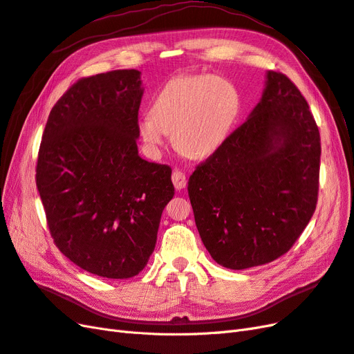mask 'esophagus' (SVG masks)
I'll use <instances>...</instances> for the list:
<instances>
[{"mask_svg":"<svg viewBox=\"0 0 354 354\" xmlns=\"http://www.w3.org/2000/svg\"><path fill=\"white\" fill-rule=\"evenodd\" d=\"M171 183H174L176 189H183L187 185V176L183 170H174L171 174Z\"/></svg>","mask_w":354,"mask_h":354,"instance_id":"esophagus-1","label":"esophagus"}]
</instances>
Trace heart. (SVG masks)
<instances>
[{"label":"heart","mask_w":354,"mask_h":354,"mask_svg":"<svg viewBox=\"0 0 354 354\" xmlns=\"http://www.w3.org/2000/svg\"><path fill=\"white\" fill-rule=\"evenodd\" d=\"M240 109V93L228 80L203 74L178 75L161 87L138 129L151 149L158 151L166 135H171L179 153L206 158L224 145Z\"/></svg>","instance_id":"b5f03b06"}]
</instances>
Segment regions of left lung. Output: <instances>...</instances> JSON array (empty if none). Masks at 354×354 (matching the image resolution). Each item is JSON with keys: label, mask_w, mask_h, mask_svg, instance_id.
<instances>
[{"label": "left lung", "mask_w": 354, "mask_h": 354, "mask_svg": "<svg viewBox=\"0 0 354 354\" xmlns=\"http://www.w3.org/2000/svg\"><path fill=\"white\" fill-rule=\"evenodd\" d=\"M320 153L306 97L268 71L261 102L188 179L198 234L218 264L243 270L289 252L316 210Z\"/></svg>", "instance_id": "8db88e82"}]
</instances>
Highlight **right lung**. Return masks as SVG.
Here are the masks:
<instances>
[{
  "label": "right lung",
  "mask_w": 354,
  "mask_h": 354,
  "mask_svg": "<svg viewBox=\"0 0 354 354\" xmlns=\"http://www.w3.org/2000/svg\"><path fill=\"white\" fill-rule=\"evenodd\" d=\"M142 88L136 69L80 78L50 111L35 183L50 236L92 274L129 279L147 266L171 169L138 154Z\"/></svg>",
  "instance_id": "right-lung-1"
}]
</instances>
